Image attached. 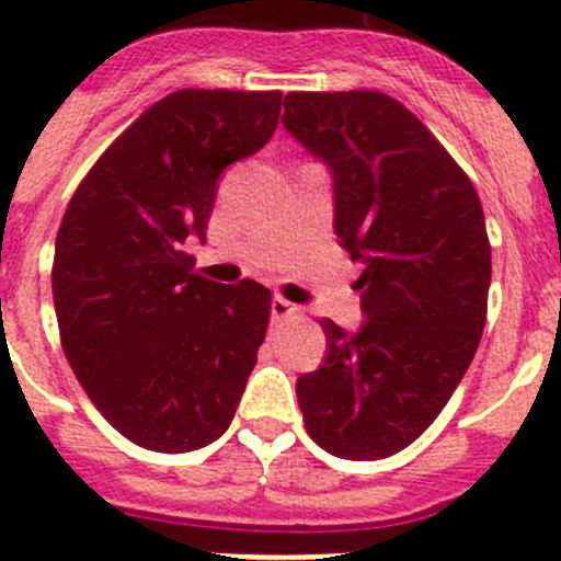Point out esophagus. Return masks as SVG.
I'll list each match as a JSON object with an SVG mask.
<instances>
[{"instance_id": "34e87169", "label": "esophagus", "mask_w": 561, "mask_h": 561, "mask_svg": "<svg viewBox=\"0 0 561 561\" xmlns=\"http://www.w3.org/2000/svg\"><path fill=\"white\" fill-rule=\"evenodd\" d=\"M298 316V307L290 305L287 298L276 296L274 301H271V318L274 321H287V318H296Z\"/></svg>"}]
</instances>
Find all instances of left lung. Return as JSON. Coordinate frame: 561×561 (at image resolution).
Masks as SVG:
<instances>
[{
	"mask_svg": "<svg viewBox=\"0 0 561 561\" xmlns=\"http://www.w3.org/2000/svg\"><path fill=\"white\" fill-rule=\"evenodd\" d=\"M287 133L334 182V232L365 265V318H323L327 363L296 381L305 428L343 459L415 443L462 381L486 321L490 240L479 193L417 115L381 91H293Z\"/></svg>",
	"mask_w": 561,
	"mask_h": 561,
	"instance_id": "obj_1",
	"label": "left lung"
}]
</instances>
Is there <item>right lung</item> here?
<instances>
[{
    "instance_id": "obj_1",
    "label": "right lung",
    "mask_w": 561,
    "mask_h": 561,
    "mask_svg": "<svg viewBox=\"0 0 561 561\" xmlns=\"http://www.w3.org/2000/svg\"><path fill=\"white\" fill-rule=\"evenodd\" d=\"M279 91L185 88L129 124L66 207L51 296L68 365L104 421L160 454L209 446L232 423L271 318L254 279L193 271L218 176L263 149Z\"/></svg>"
}]
</instances>
